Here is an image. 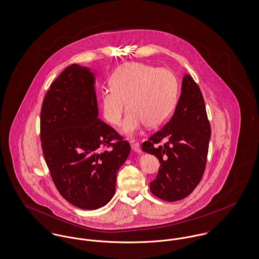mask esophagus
Returning a JSON list of instances; mask_svg holds the SVG:
<instances>
[{
  "instance_id": "34e87169",
  "label": "esophagus",
  "mask_w": 259,
  "mask_h": 259,
  "mask_svg": "<svg viewBox=\"0 0 259 259\" xmlns=\"http://www.w3.org/2000/svg\"><path fill=\"white\" fill-rule=\"evenodd\" d=\"M130 144H131V148H132V150L134 152H136V153H141L142 152L141 151V147H140V145H139L138 142H136L135 140H131Z\"/></svg>"
}]
</instances>
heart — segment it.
Instances as JSON below:
<instances>
[{
	"mask_svg": "<svg viewBox=\"0 0 259 259\" xmlns=\"http://www.w3.org/2000/svg\"><path fill=\"white\" fill-rule=\"evenodd\" d=\"M111 89L103 92L101 107L104 118L112 125L122 122L125 101L129 110L123 132L134 136L144 124L156 127L172 113L178 95V83L171 71L142 63L125 64L110 79Z\"/></svg>",
	"mask_w": 259,
	"mask_h": 259,
	"instance_id": "obj_1",
	"label": "heart"
}]
</instances>
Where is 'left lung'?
Wrapping results in <instances>:
<instances>
[{"instance_id": "8db88e82", "label": "left lung", "mask_w": 259, "mask_h": 259, "mask_svg": "<svg viewBox=\"0 0 259 259\" xmlns=\"http://www.w3.org/2000/svg\"><path fill=\"white\" fill-rule=\"evenodd\" d=\"M209 139L201 89L186 73L171 120L142 145L144 152L155 155L161 164L157 178L150 183L152 194L167 201L188 197L201 182Z\"/></svg>"}]
</instances>
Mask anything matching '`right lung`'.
I'll return each mask as SVG.
<instances>
[{
	"mask_svg": "<svg viewBox=\"0 0 259 259\" xmlns=\"http://www.w3.org/2000/svg\"><path fill=\"white\" fill-rule=\"evenodd\" d=\"M95 76L79 64L52 83L40 111L42 154L59 194L82 209L99 208L115 194L130 144L98 118Z\"/></svg>",
	"mask_w": 259,
	"mask_h": 259,
	"instance_id": "right-lung-1",
	"label": "right lung"
}]
</instances>
